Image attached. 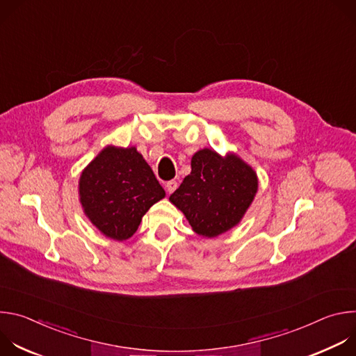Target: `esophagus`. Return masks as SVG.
Segmentation results:
<instances>
[{"mask_svg": "<svg viewBox=\"0 0 356 356\" xmlns=\"http://www.w3.org/2000/svg\"><path fill=\"white\" fill-rule=\"evenodd\" d=\"M177 181L176 180H169L168 183H166V190H168V193H173L176 188H177Z\"/></svg>", "mask_w": 356, "mask_h": 356, "instance_id": "obj_1", "label": "esophagus"}]
</instances>
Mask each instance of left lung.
Segmentation results:
<instances>
[{
	"mask_svg": "<svg viewBox=\"0 0 356 356\" xmlns=\"http://www.w3.org/2000/svg\"><path fill=\"white\" fill-rule=\"evenodd\" d=\"M258 190V177L235 155L221 158L210 149L198 150L191 173L169 197L202 236H217L235 227Z\"/></svg>",
	"mask_w": 356,
	"mask_h": 356,
	"instance_id": "obj_1",
	"label": "left lung"
}]
</instances>
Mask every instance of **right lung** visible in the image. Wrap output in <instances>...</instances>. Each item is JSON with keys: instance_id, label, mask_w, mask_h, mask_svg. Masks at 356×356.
Instances as JSON below:
<instances>
[{"instance_id": "1", "label": "right lung", "mask_w": 356, "mask_h": 356, "mask_svg": "<svg viewBox=\"0 0 356 356\" xmlns=\"http://www.w3.org/2000/svg\"><path fill=\"white\" fill-rule=\"evenodd\" d=\"M79 190L86 216L115 241L131 238L145 213L165 197L135 147H106L81 173Z\"/></svg>"}]
</instances>
